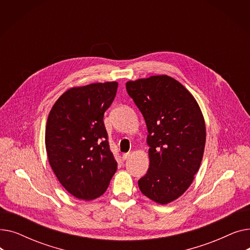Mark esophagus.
<instances>
[{
	"mask_svg": "<svg viewBox=\"0 0 250 250\" xmlns=\"http://www.w3.org/2000/svg\"><path fill=\"white\" fill-rule=\"evenodd\" d=\"M129 156H130V153H125V154H123V160H126Z\"/></svg>",
	"mask_w": 250,
	"mask_h": 250,
	"instance_id": "34e87169",
	"label": "esophagus"
}]
</instances>
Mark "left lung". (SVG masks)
I'll use <instances>...</instances> for the list:
<instances>
[{"label": "left lung", "instance_id": "8db88e82", "mask_svg": "<svg viewBox=\"0 0 250 250\" xmlns=\"http://www.w3.org/2000/svg\"><path fill=\"white\" fill-rule=\"evenodd\" d=\"M148 128L150 165L139 179L143 194L166 205L189 188L199 171L206 125L198 102L175 79L152 76L125 84Z\"/></svg>", "mask_w": 250, "mask_h": 250}]
</instances>
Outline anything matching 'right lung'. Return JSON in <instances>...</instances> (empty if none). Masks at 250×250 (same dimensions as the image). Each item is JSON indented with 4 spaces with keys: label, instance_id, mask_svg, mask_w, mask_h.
Instances as JSON below:
<instances>
[{
    "label": "right lung",
    "instance_id": "add662e5",
    "mask_svg": "<svg viewBox=\"0 0 250 250\" xmlns=\"http://www.w3.org/2000/svg\"><path fill=\"white\" fill-rule=\"evenodd\" d=\"M117 86L105 82L71 88L48 114L49 164L61 185L77 199L89 201L103 194L117 169L103 123Z\"/></svg>",
    "mask_w": 250,
    "mask_h": 250
}]
</instances>
